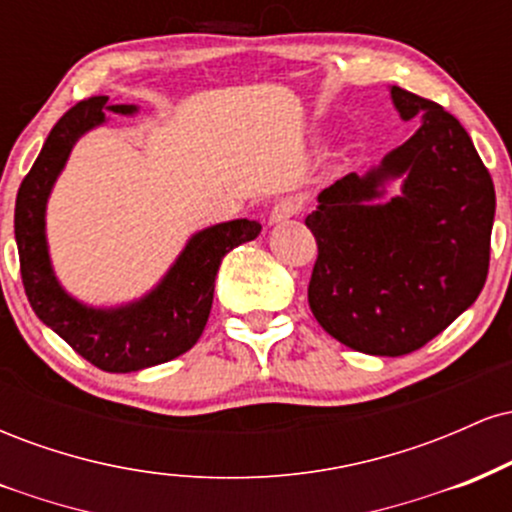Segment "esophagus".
I'll list each match as a JSON object with an SVG mask.
<instances>
[{"instance_id": "1", "label": "esophagus", "mask_w": 512, "mask_h": 512, "mask_svg": "<svg viewBox=\"0 0 512 512\" xmlns=\"http://www.w3.org/2000/svg\"><path fill=\"white\" fill-rule=\"evenodd\" d=\"M301 211V199H293V197H286V199H279V202L274 204L272 211H269V223H284L293 219V216Z\"/></svg>"}]
</instances>
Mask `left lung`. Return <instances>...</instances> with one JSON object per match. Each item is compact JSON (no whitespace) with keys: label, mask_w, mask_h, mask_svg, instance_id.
<instances>
[{"label":"left lung","mask_w":512,"mask_h":512,"mask_svg":"<svg viewBox=\"0 0 512 512\" xmlns=\"http://www.w3.org/2000/svg\"><path fill=\"white\" fill-rule=\"evenodd\" d=\"M419 129L363 175L317 195L308 303L322 330L354 351L404 356L460 317L489 272L496 192L464 127L438 103L390 86ZM392 181L400 192L387 196Z\"/></svg>","instance_id":"obj_1"}]
</instances>
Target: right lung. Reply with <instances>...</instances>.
<instances>
[{"instance_id": "1", "label": "right lung", "mask_w": 512, "mask_h": 512, "mask_svg": "<svg viewBox=\"0 0 512 512\" xmlns=\"http://www.w3.org/2000/svg\"><path fill=\"white\" fill-rule=\"evenodd\" d=\"M105 110L137 115L139 105H108V96L76 103L52 127L16 195L14 233L28 303L43 325L57 332L79 356L108 373H132L190 351L207 327L221 260L260 236V221L233 219L192 233L168 272L142 298L122 305H88L57 279L50 260L48 199L67 166L74 144L105 125Z\"/></svg>"}]
</instances>
